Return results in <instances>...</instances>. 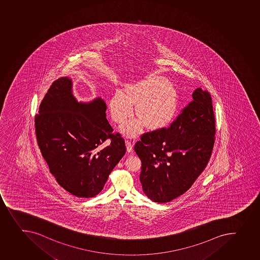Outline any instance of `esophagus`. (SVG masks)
Returning a JSON list of instances; mask_svg holds the SVG:
<instances>
[{
    "mask_svg": "<svg viewBox=\"0 0 260 260\" xmlns=\"http://www.w3.org/2000/svg\"><path fill=\"white\" fill-rule=\"evenodd\" d=\"M125 144H126V151L132 152L133 151V144H132L131 141L128 140V139H126V141H125Z\"/></svg>",
    "mask_w": 260,
    "mask_h": 260,
    "instance_id": "34e87169",
    "label": "esophagus"
}]
</instances>
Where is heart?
<instances>
[{"instance_id":"1","label":"heart","mask_w":260,"mask_h":260,"mask_svg":"<svg viewBox=\"0 0 260 260\" xmlns=\"http://www.w3.org/2000/svg\"><path fill=\"white\" fill-rule=\"evenodd\" d=\"M140 119L129 121L121 127L128 137H135L144 128V122L150 129L166 126L173 118L177 106V93L166 78L152 76L132 83L125 93L116 91L110 101L111 117L116 123H123L133 114V105Z\"/></svg>"}]
</instances>
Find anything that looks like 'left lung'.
Here are the masks:
<instances>
[{"instance_id":"8db88e82","label":"left lung","mask_w":260,"mask_h":260,"mask_svg":"<svg viewBox=\"0 0 260 260\" xmlns=\"http://www.w3.org/2000/svg\"><path fill=\"white\" fill-rule=\"evenodd\" d=\"M215 131L211 95L199 88L169 127L143 134L134 150L141 159L140 182L148 198L167 203L187 192L209 163Z\"/></svg>"}]
</instances>
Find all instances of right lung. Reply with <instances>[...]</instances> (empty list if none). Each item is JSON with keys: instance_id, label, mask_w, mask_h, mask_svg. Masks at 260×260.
<instances>
[{"instance_id": "1", "label": "right lung", "mask_w": 260, "mask_h": 260, "mask_svg": "<svg viewBox=\"0 0 260 260\" xmlns=\"http://www.w3.org/2000/svg\"><path fill=\"white\" fill-rule=\"evenodd\" d=\"M106 111L101 98L78 103L72 80L64 77L52 83L35 117L37 143L50 172L61 187L78 198L101 192L126 153L123 138L112 133Z\"/></svg>"}]
</instances>
